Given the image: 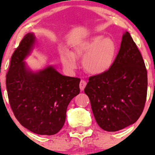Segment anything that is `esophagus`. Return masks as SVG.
I'll list each match as a JSON object with an SVG mask.
<instances>
[{"instance_id": "obj_1", "label": "esophagus", "mask_w": 155, "mask_h": 155, "mask_svg": "<svg viewBox=\"0 0 155 155\" xmlns=\"http://www.w3.org/2000/svg\"><path fill=\"white\" fill-rule=\"evenodd\" d=\"M86 82L85 80H81L80 81V83H79V87H80L81 91H83L84 88H85V86H86Z\"/></svg>"}]
</instances>
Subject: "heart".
Segmentation results:
<instances>
[{
    "instance_id": "heart-1",
    "label": "heart",
    "mask_w": 155,
    "mask_h": 155,
    "mask_svg": "<svg viewBox=\"0 0 155 155\" xmlns=\"http://www.w3.org/2000/svg\"><path fill=\"white\" fill-rule=\"evenodd\" d=\"M116 46L112 39L97 35L87 39L77 45L73 55L64 54L62 57L64 64L68 68L76 67V58L83 59V67L89 73L102 74L107 72L114 63Z\"/></svg>"
}]
</instances>
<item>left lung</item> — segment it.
I'll use <instances>...</instances> for the list:
<instances>
[{
  "label": "left lung",
  "mask_w": 155,
  "mask_h": 155,
  "mask_svg": "<svg viewBox=\"0 0 155 155\" xmlns=\"http://www.w3.org/2000/svg\"><path fill=\"white\" fill-rule=\"evenodd\" d=\"M147 87L144 61L126 32L112 66L106 73L90 76L84 91L98 125L115 132L139 119L145 107Z\"/></svg>",
  "instance_id": "1"
}]
</instances>
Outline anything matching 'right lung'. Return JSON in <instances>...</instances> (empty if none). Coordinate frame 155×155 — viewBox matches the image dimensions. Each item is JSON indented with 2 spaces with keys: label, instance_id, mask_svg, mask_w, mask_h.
Here are the masks:
<instances>
[{
  "label": "right lung",
  "instance_id": "right-lung-1",
  "mask_svg": "<svg viewBox=\"0 0 155 155\" xmlns=\"http://www.w3.org/2000/svg\"><path fill=\"white\" fill-rule=\"evenodd\" d=\"M26 34L11 57L6 76L9 102L18 122L31 132L54 135L64 124L68 107L80 91V79L63 76L51 67L38 73L26 68L24 59L34 43Z\"/></svg>",
  "mask_w": 155,
  "mask_h": 155
}]
</instances>
